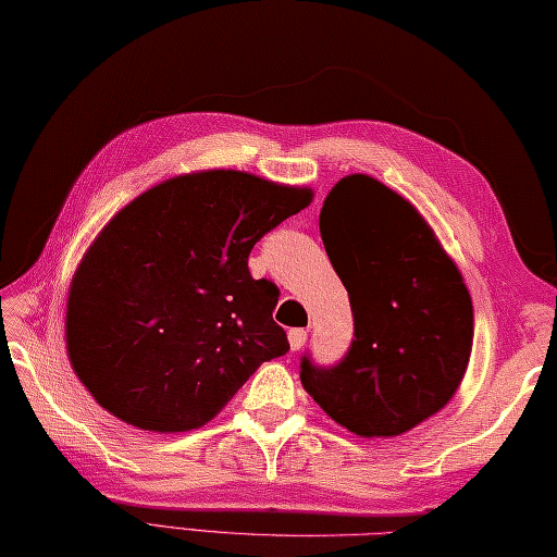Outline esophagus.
<instances>
[{"instance_id":"1","label":"esophagus","mask_w":557,"mask_h":557,"mask_svg":"<svg viewBox=\"0 0 557 557\" xmlns=\"http://www.w3.org/2000/svg\"><path fill=\"white\" fill-rule=\"evenodd\" d=\"M306 339H308V332H306V330L298 327V330H290V332H288V344H290L293 351H298L300 346L306 344Z\"/></svg>"}]
</instances>
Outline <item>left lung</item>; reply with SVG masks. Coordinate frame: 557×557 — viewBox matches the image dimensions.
Segmentation results:
<instances>
[{
	"label": "left lung",
	"mask_w": 557,
	"mask_h": 557,
	"mask_svg": "<svg viewBox=\"0 0 557 557\" xmlns=\"http://www.w3.org/2000/svg\"><path fill=\"white\" fill-rule=\"evenodd\" d=\"M320 235L349 293L354 339L334 366L302 356V387L354 434H405L466 375L473 300L463 276L414 206L373 176L332 188Z\"/></svg>",
	"instance_id": "obj_1"
}]
</instances>
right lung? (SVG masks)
Listing matches in <instances>:
<instances>
[{"mask_svg":"<svg viewBox=\"0 0 557 557\" xmlns=\"http://www.w3.org/2000/svg\"><path fill=\"white\" fill-rule=\"evenodd\" d=\"M310 201V188L211 170L115 213L67 298V354L94 400L148 432H188L286 354L276 283L251 278L247 259Z\"/></svg>","mask_w":557,"mask_h":557,"instance_id":"1","label":"right lung"}]
</instances>
